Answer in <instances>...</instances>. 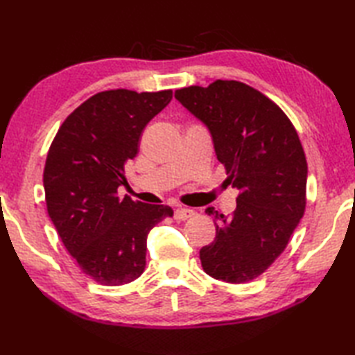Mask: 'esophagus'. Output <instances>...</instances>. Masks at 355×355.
<instances>
[{"instance_id":"34e87169","label":"esophagus","mask_w":355,"mask_h":355,"mask_svg":"<svg viewBox=\"0 0 355 355\" xmlns=\"http://www.w3.org/2000/svg\"><path fill=\"white\" fill-rule=\"evenodd\" d=\"M195 212L192 209H187V207H178L175 209V212H173V218H175L177 221H184L187 218L193 216Z\"/></svg>"}]
</instances>
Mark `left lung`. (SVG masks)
Here are the masks:
<instances>
[{
    "label": "left lung",
    "instance_id": "obj_1",
    "mask_svg": "<svg viewBox=\"0 0 355 355\" xmlns=\"http://www.w3.org/2000/svg\"><path fill=\"white\" fill-rule=\"evenodd\" d=\"M175 99L207 126L216 158L239 195L232 215L206 210L214 243L200 250L209 276L244 284L281 254L306 205V158L290 119L258 89L238 80L177 89Z\"/></svg>",
    "mask_w": 355,
    "mask_h": 355
}]
</instances>
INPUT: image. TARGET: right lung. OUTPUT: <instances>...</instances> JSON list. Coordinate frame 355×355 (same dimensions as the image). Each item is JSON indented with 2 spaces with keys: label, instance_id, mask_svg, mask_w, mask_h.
Returning <instances> with one entry per match:
<instances>
[{
  "label": "right lung",
  "instance_id": "add662e5",
  "mask_svg": "<svg viewBox=\"0 0 355 355\" xmlns=\"http://www.w3.org/2000/svg\"><path fill=\"white\" fill-rule=\"evenodd\" d=\"M172 99L171 89H110L89 97L64 120L44 168L47 212L78 266L108 286L137 279L146 266V239L172 209L145 205L119 186L139 153L145 126Z\"/></svg>",
  "mask_w": 355,
  "mask_h": 355
}]
</instances>
